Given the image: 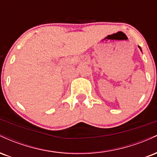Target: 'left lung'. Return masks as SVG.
<instances>
[{"label": "left lung", "instance_id": "left-lung-1", "mask_svg": "<svg viewBox=\"0 0 157 157\" xmlns=\"http://www.w3.org/2000/svg\"><path fill=\"white\" fill-rule=\"evenodd\" d=\"M139 48H140V49H141V48H140V46H139Z\"/></svg>", "mask_w": 157, "mask_h": 157}]
</instances>
